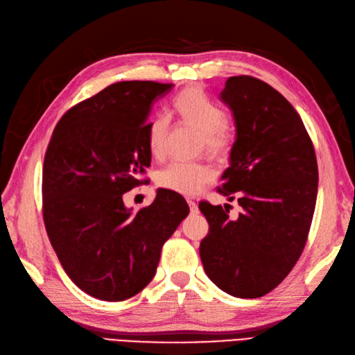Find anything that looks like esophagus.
Here are the masks:
<instances>
[{
	"instance_id": "1",
	"label": "esophagus",
	"mask_w": 355,
	"mask_h": 355,
	"mask_svg": "<svg viewBox=\"0 0 355 355\" xmlns=\"http://www.w3.org/2000/svg\"><path fill=\"white\" fill-rule=\"evenodd\" d=\"M189 205H190V211L193 213V215H198V213H199V209H198V204L195 202V200L189 199Z\"/></svg>"
}]
</instances>
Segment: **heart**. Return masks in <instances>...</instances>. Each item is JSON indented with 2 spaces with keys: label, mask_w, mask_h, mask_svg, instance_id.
<instances>
[{
  "label": "heart",
  "mask_w": 355,
  "mask_h": 355,
  "mask_svg": "<svg viewBox=\"0 0 355 355\" xmlns=\"http://www.w3.org/2000/svg\"><path fill=\"white\" fill-rule=\"evenodd\" d=\"M173 108L185 125L199 132L200 144L207 155L215 159H224L229 155L232 137L224 126V111L210 102L202 91L199 88L182 91L173 102ZM166 130L168 120L164 116H155L146 125V145L153 157L160 159L164 156ZM210 178V168L204 164L173 162L157 173L156 182L165 190L193 196L202 190Z\"/></svg>",
  "instance_id": "b5f03b06"
}]
</instances>
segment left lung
<instances>
[{
	"label": "left lung",
	"mask_w": 355,
	"mask_h": 355,
	"mask_svg": "<svg viewBox=\"0 0 355 355\" xmlns=\"http://www.w3.org/2000/svg\"><path fill=\"white\" fill-rule=\"evenodd\" d=\"M236 139L219 193L243 211L200 202L209 235L199 245L204 270L220 291L258 298L289 275L304 249L315 210L318 168L311 137L295 108L264 82L230 77L220 92Z\"/></svg>",
	"instance_id": "left-lung-1"
}]
</instances>
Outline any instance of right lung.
<instances>
[{
    "label": "right lung",
    "instance_id": "obj_1",
    "mask_svg": "<svg viewBox=\"0 0 355 355\" xmlns=\"http://www.w3.org/2000/svg\"><path fill=\"white\" fill-rule=\"evenodd\" d=\"M171 86H106L60 119L46 150V232L72 283L103 302H123L151 282L162 245L190 211L179 193L165 189L136 213L123 204L151 164V105Z\"/></svg>",
    "mask_w": 355,
    "mask_h": 355
}]
</instances>
